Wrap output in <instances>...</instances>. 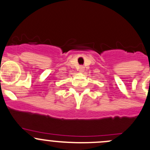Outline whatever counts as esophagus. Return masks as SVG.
<instances>
[{
    "label": "esophagus",
    "instance_id": "1",
    "mask_svg": "<svg viewBox=\"0 0 150 150\" xmlns=\"http://www.w3.org/2000/svg\"><path fill=\"white\" fill-rule=\"evenodd\" d=\"M78 70H79L80 72H83L84 67L83 66H79V67H78Z\"/></svg>",
    "mask_w": 150,
    "mask_h": 150
}]
</instances>
